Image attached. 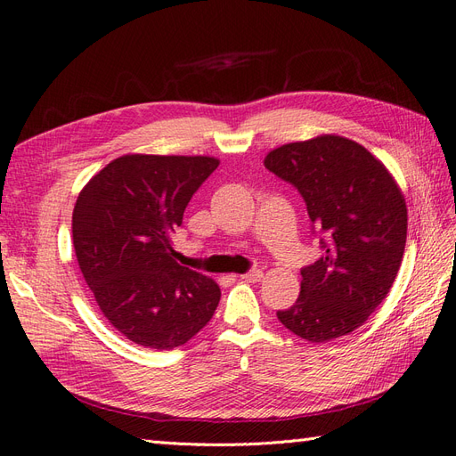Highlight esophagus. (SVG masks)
Returning a JSON list of instances; mask_svg holds the SVG:
<instances>
[{"label":"esophagus","mask_w":456,"mask_h":456,"mask_svg":"<svg viewBox=\"0 0 456 456\" xmlns=\"http://www.w3.org/2000/svg\"><path fill=\"white\" fill-rule=\"evenodd\" d=\"M262 270H251V272H247V273H243L241 275V280H245V281H249V283H256V281H260L262 280Z\"/></svg>","instance_id":"34e87169"}]
</instances>
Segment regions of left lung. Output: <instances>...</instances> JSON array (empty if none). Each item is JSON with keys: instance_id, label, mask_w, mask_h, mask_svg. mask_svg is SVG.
<instances>
[{"instance_id": "obj_1", "label": "left lung", "mask_w": 456, "mask_h": 456, "mask_svg": "<svg viewBox=\"0 0 456 456\" xmlns=\"http://www.w3.org/2000/svg\"><path fill=\"white\" fill-rule=\"evenodd\" d=\"M265 167L298 188L323 256L302 268L300 295L278 320L308 342L362 327L390 293L407 241V205L386 165L355 141L317 134L270 150Z\"/></svg>"}]
</instances>
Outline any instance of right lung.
Listing matches in <instances>:
<instances>
[{
  "instance_id": "1",
  "label": "right lung",
  "mask_w": 456,
  "mask_h": 456,
  "mask_svg": "<svg viewBox=\"0 0 456 456\" xmlns=\"http://www.w3.org/2000/svg\"><path fill=\"white\" fill-rule=\"evenodd\" d=\"M211 156L126 154L79 191L74 251L110 325L139 346L173 350L211 322L220 287L175 260L173 233Z\"/></svg>"
}]
</instances>
